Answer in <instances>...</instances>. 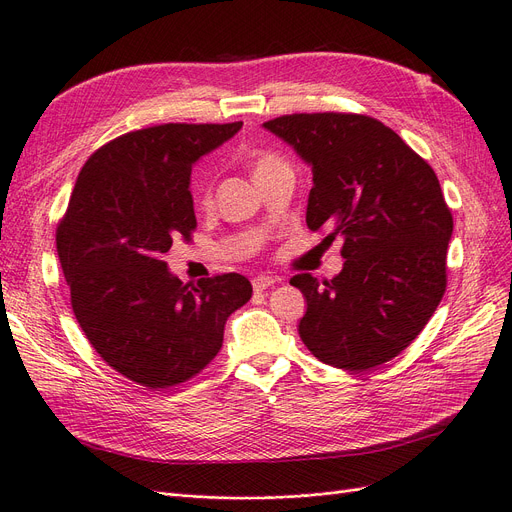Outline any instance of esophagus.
Here are the masks:
<instances>
[{
  "label": "esophagus",
  "mask_w": 512,
  "mask_h": 512,
  "mask_svg": "<svg viewBox=\"0 0 512 512\" xmlns=\"http://www.w3.org/2000/svg\"><path fill=\"white\" fill-rule=\"evenodd\" d=\"M276 282H278V278L261 274V276H255V278H253V289H255V291H266V289L274 287Z\"/></svg>",
  "instance_id": "esophagus-1"
}]
</instances>
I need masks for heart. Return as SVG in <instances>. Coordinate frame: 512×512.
<instances>
[{
  "instance_id": "heart-1",
  "label": "heart",
  "mask_w": 512,
  "mask_h": 512,
  "mask_svg": "<svg viewBox=\"0 0 512 512\" xmlns=\"http://www.w3.org/2000/svg\"><path fill=\"white\" fill-rule=\"evenodd\" d=\"M278 164H285L282 162L278 156H274V154H263L257 162H255V175L257 173H263V170H268V168H274V166H278ZM204 200H208V192L204 194Z\"/></svg>"
}]
</instances>
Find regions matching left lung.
<instances>
[{"label": "left lung", "mask_w": 512, "mask_h": 512, "mask_svg": "<svg viewBox=\"0 0 512 512\" xmlns=\"http://www.w3.org/2000/svg\"><path fill=\"white\" fill-rule=\"evenodd\" d=\"M312 166L306 223L344 236V270L318 282L299 337L327 365L367 371L422 333L447 287L453 217L432 166L392 128L363 113H291L263 122Z\"/></svg>", "instance_id": "left-lung-1"}]
</instances>
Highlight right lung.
Segmentation results:
<instances>
[{
  "label": "right lung",
  "instance_id": "obj_1",
  "mask_svg": "<svg viewBox=\"0 0 512 512\" xmlns=\"http://www.w3.org/2000/svg\"><path fill=\"white\" fill-rule=\"evenodd\" d=\"M232 124H160L99 147L56 225L75 318L103 361L149 390L183 384L223 346L225 320L253 295L230 272L181 282L162 255L196 230L192 164L234 137Z\"/></svg>",
  "mask_w": 512,
  "mask_h": 512
}]
</instances>
